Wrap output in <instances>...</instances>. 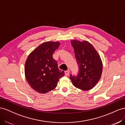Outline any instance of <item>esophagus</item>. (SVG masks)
Masks as SVG:
<instances>
[{"label":"esophagus","mask_w":125,"mask_h":125,"mask_svg":"<svg viewBox=\"0 0 125 125\" xmlns=\"http://www.w3.org/2000/svg\"><path fill=\"white\" fill-rule=\"evenodd\" d=\"M65 75H66V76H68L69 75V74H70V70H68L66 71L65 72Z\"/></svg>","instance_id":"1"}]
</instances>
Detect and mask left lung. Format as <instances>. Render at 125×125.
<instances>
[{
    "label": "left lung",
    "instance_id": "1",
    "mask_svg": "<svg viewBox=\"0 0 125 125\" xmlns=\"http://www.w3.org/2000/svg\"><path fill=\"white\" fill-rule=\"evenodd\" d=\"M75 56L78 66L77 75L71 74L70 78L76 88L84 91L93 88L100 80L103 63L100 56L90 42L73 40Z\"/></svg>",
    "mask_w": 125,
    "mask_h": 125
}]
</instances>
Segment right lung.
<instances>
[{
  "label": "right lung",
  "mask_w": 125,
  "mask_h": 125,
  "mask_svg": "<svg viewBox=\"0 0 125 125\" xmlns=\"http://www.w3.org/2000/svg\"><path fill=\"white\" fill-rule=\"evenodd\" d=\"M59 42L43 43L28 56L25 63L24 73L30 86L39 93L54 90L64 72L58 68L53 54L59 47Z\"/></svg>",
  "instance_id": "1"
}]
</instances>
